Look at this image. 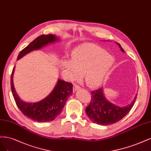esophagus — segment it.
<instances>
[{"label":"esophagus","mask_w":151,"mask_h":151,"mask_svg":"<svg viewBox=\"0 0 151 151\" xmlns=\"http://www.w3.org/2000/svg\"><path fill=\"white\" fill-rule=\"evenodd\" d=\"M79 89H80V86H78V85H76V84H75L74 86H73V91H76Z\"/></svg>","instance_id":"1"}]
</instances>
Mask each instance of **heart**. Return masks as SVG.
I'll list each match as a JSON object with an SVG mask.
<instances>
[{
	"mask_svg": "<svg viewBox=\"0 0 151 151\" xmlns=\"http://www.w3.org/2000/svg\"><path fill=\"white\" fill-rule=\"evenodd\" d=\"M71 61L62 65L72 80L83 75L84 81L90 88L100 86L106 78L114 64V58L103 48L93 44L83 45L71 54Z\"/></svg>",
	"mask_w": 151,
	"mask_h": 151,
	"instance_id": "heart-1",
	"label": "heart"
}]
</instances>
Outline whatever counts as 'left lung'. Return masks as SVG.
<instances>
[{
	"label": "left lung",
	"instance_id": "left-lung-1",
	"mask_svg": "<svg viewBox=\"0 0 151 151\" xmlns=\"http://www.w3.org/2000/svg\"><path fill=\"white\" fill-rule=\"evenodd\" d=\"M122 51L123 48L118 44ZM91 93L90 104L85 109L86 114L93 123L109 125L115 124L122 119L132 109L137 95L135 96L132 103L127 106L120 107L106 100L102 88L90 91Z\"/></svg>",
	"mask_w": 151,
	"mask_h": 151
}]
</instances>
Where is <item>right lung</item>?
<instances>
[{"instance_id": "right-lung-1", "label": "right lung", "mask_w": 151, "mask_h": 151, "mask_svg": "<svg viewBox=\"0 0 151 151\" xmlns=\"http://www.w3.org/2000/svg\"><path fill=\"white\" fill-rule=\"evenodd\" d=\"M57 40L58 39L52 35H43L38 36L19 52L17 60L33 50L40 49ZM14 68L11 76V90L16 104L21 112L28 118L38 122H46L55 120L61 112L68 98L73 93L71 83L58 80L55 88L46 98L37 103H27L21 100L14 88Z\"/></svg>"}]
</instances>
